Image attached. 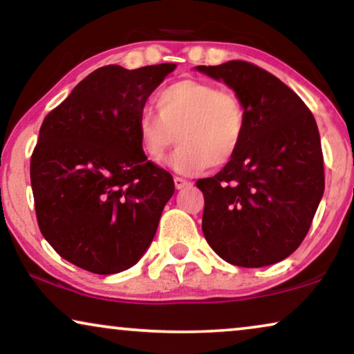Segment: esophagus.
Masks as SVG:
<instances>
[{"label": "esophagus", "mask_w": 354, "mask_h": 354, "mask_svg": "<svg viewBox=\"0 0 354 354\" xmlns=\"http://www.w3.org/2000/svg\"><path fill=\"white\" fill-rule=\"evenodd\" d=\"M174 183H176L177 190H182V188H187L192 185L190 180H187V178H182V177H174Z\"/></svg>", "instance_id": "obj_1"}]
</instances>
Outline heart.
Here are the masks:
<instances>
[{
  "label": "heart",
  "instance_id": "1",
  "mask_svg": "<svg viewBox=\"0 0 354 354\" xmlns=\"http://www.w3.org/2000/svg\"><path fill=\"white\" fill-rule=\"evenodd\" d=\"M154 106L158 114L145 111L135 125L140 148L151 162L161 161L176 135L180 145L167 166L183 176L225 166L243 143L246 109L235 91L185 79L159 91Z\"/></svg>",
  "mask_w": 354,
  "mask_h": 354
}]
</instances>
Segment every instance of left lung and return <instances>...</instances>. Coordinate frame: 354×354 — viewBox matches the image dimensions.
I'll return each instance as SVG.
<instances>
[{
    "instance_id": "1",
    "label": "left lung",
    "mask_w": 354,
    "mask_h": 354,
    "mask_svg": "<svg viewBox=\"0 0 354 354\" xmlns=\"http://www.w3.org/2000/svg\"><path fill=\"white\" fill-rule=\"evenodd\" d=\"M196 69L224 80L246 109L239 153L214 177L196 182L205 196L203 234L234 266L279 263L301 245L324 195L316 120L292 88L251 62Z\"/></svg>"
}]
</instances>
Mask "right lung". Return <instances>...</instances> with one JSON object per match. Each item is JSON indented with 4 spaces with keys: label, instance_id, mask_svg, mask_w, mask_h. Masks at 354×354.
I'll return each instance as SVG.
<instances>
[{
    "label": "right lung",
    "instance_id": "obj_1",
    "mask_svg": "<svg viewBox=\"0 0 354 354\" xmlns=\"http://www.w3.org/2000/svg\"><path fill=\"white\" fill-rule=\"evenodd\" d=\"M174 69L100 67L43 120L30 161L38 227L61 258L88 272L137 264L176 190L171 174L143 154L135 129Z\"/></svg>",
    "mask_w": 354,
    "mask_h": 354
}]
</instances>
